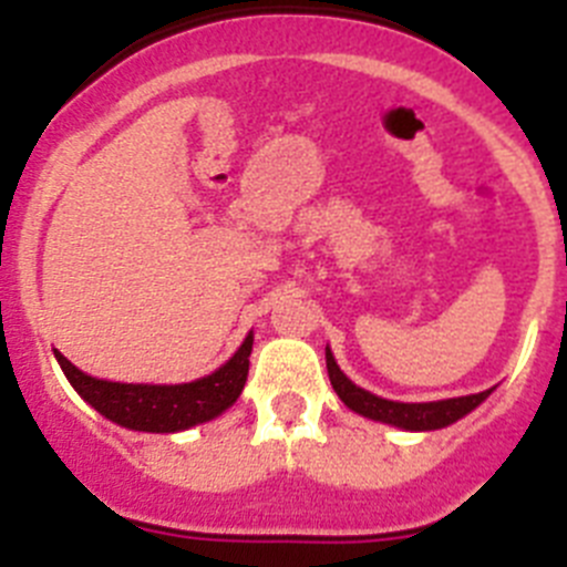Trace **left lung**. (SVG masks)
<instances>
[{
    "instance_id": "obj_1",
    "label": "left lung",
    "mask_w": 567,
    "mask_h": 567,
    "mask_svg": "<svg viewBox=\"0 0 567 567\" xmlns=\"http://www.w3.org/2000/svg\"><path fill=\"white\" fill-rule=\"evenodd\" d=\"M327 369L329 380H332V389L338 392V398L343 400L352 412L363 414L369 420H378V423L398 425L405 432H434V429H445V425L457 423L460 417H465L468 412H474L480 403L491 394H468V398H452V400H434V403H398V400H385L378 394L365 392L360 385H354L352 380L340 372V365L334 363L332 352L327 349Z\"/></svg>"
}]
</instances>
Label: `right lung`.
<instances>
[{
	"mask_svg": "<svg viewBox=\"0 0 567 567\" xmlns=\"http://www.w3.org/2000/svg\"><path fill=\"white\" fill-rule=\"evenodd\" d=\"M249 354H252V332L238 346V352L213 374L193 383L178 385H147V383H113L84 374L56 352L62 372L70 385L87 400L99 414L113 423L133 429V432L173 434L193 429L198 423L218 417L240 398L249 374Z\"/></svg>",
	"mask_w": 567,
	"mask_h": 567,
	"instance_id": "1",
	"label": "right lung"
}]
</instances>
